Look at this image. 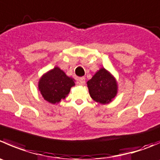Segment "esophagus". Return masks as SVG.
I'll return each mask as SVG.
<instances>
[{
    "label": "esophagus",
    "mask_w": 160,
    "mask_h": 160,
    "mask_svg": "<svg viewBox=\"0 0 160 160\" xmlns=\"http://www.w3.org/2000/svg\"><path fill=\"white\" fill-rule=\"evenodd\" d=\"M78 83H79V84H80V85H84L85 84V78H84V77H80V78L79 79Z\"/></svg>",
    "instance_id": "1"
}]
</instances>
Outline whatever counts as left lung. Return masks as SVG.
<instances>
[{
  "instance_id": "1",
  "label": "left lung",
  "mask_w": 160,
  "mask_h": 160,
  "mask_svg": "<svg viewBox=\"0 0 160 160\" xmlns=\"http://www.w3.org/2000/svg\"><path fill=\"white\" fill-rule=\"evenodd\" d=\"M87 84L91 98L100 104L109 103L117 94V82L105 68H101Z\"/></svg>"
}]
</instances>
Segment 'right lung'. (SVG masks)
Masks as SVG:
<instances>
[{"instance_id": "1", "label": "right lung", "mask_w": 160, "mask_h": 160, "mask_svg": "<svg viewBox=\"0 0 160 160\" xmlns=\"http://www.w3.org/2000/svg\"><path fill=\"white\" fill-rule=\"evenodd\" d=\"M75 80L69 77L59 67L44 73L39 80L38 88L44 100L52 104H56L66 98Z\"/></svg>"}]
</instances>
